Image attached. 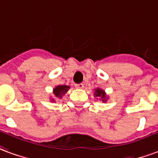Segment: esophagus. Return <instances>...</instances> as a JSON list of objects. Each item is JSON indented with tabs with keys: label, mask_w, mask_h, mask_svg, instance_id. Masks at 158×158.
I'll use <instances>...</instances> for the list:
<instances>
[{
	"label": "esophagus",
	"mask_w": 158,
	"mask_h": 158,
	"mask_svg": "<svg viewBox=\"0 0 158 158\" xmlns=\"http://www.w3.org/2000/svg\"><path fill=\"white\" fill-rule=\"evenodd\" d=\"M84 87H85L84 84H78V85H75L76 89H84Z\"/></svg>",
	"instance_id": "esophagus-1"
}]
</instances>
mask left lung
I'll list each match as a JSON object with an SVG mask.
<instances>
[{
    "label": "left lung",
    "instance_id": "8db88e82",
    "mask_svg": "<svg viewBox=\"0 0 158 158\" xmlns=\"http://www.w3.org/2000/svg\"><path fill=\"white\" fill-rule=\"evenodd\" d=\"M94 96L97 97V100H100V101H102L103 103L107 102V100L109 99V96L106 94V91L104 89H101L100 88L94 89Z\"/></svg>",
    "mask_w": 158,
    "mask_h": 158
}]
</instances>
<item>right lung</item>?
I'll return each mask as SVG.
<instances>
[{"label":"right lung","mask_w":158,"mask_h":158,"mask_svg":"<svg viewBox=\"0 0 158 158\" xmlns=\"http://www.w3.org/2000/svg\"><path fill=\"white\" fill-rule=\"evenodd\" d=\"M69 89L70 86H69V85H58V86H56L55 88L52 89V94H53L54 98L50 97V101L55 102V98L58 100H61L63 96L67 93Z\"/></svg>","instance_id":"obj_1"}]
</instances>
